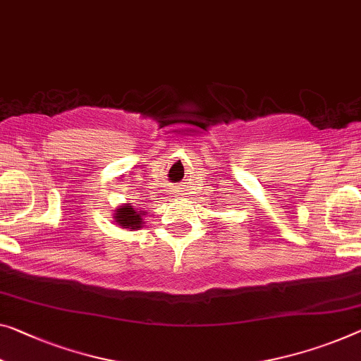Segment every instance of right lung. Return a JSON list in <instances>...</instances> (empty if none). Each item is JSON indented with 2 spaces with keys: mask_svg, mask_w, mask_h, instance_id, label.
<instances>
[{
  "mask_svg": "<svg viewBox=\"0 0 361 361\" xmlns=\"http://www.w3.org/2000/svg\"><path fill=\"white\" fill-rule=\"evenodd\" d=\"M114 219L119 226L126 227V229H138L142 227V213L135 212V208L126 204L123 208H118L114 213Z\"/></svg>",
  "mask_w": 361,
  "mask_h": 361,
  "instance_id": "right-lung-1",
  "label": "right lung"
}]
</instances>
